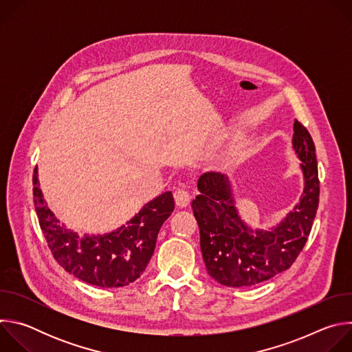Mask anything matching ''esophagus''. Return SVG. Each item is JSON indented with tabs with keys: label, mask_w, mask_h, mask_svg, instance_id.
I'll list each match as a JSON object with an SVG mask.
<instances>
[{
	"label": "esophagus",
	"mask_w": 352,
	"mask_h": 352,
	"mask_svg": "<svg viewBox=\"0 0 352 352\" xmlns=\"http://www.w3.org/2000/svg\"><path fill=\"white\" fill-rule=\"evenodd\" d=\"M174 200H175V205L178 208L184 209L190 204V196L185 189H177L174 192Z\"/></svg>",
	"instance_id": "esophagus-1"
}]
</instances>
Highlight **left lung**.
<instances>
[{"instance_id":"1","label":"left lung","mask_w":352,"mask_h":352,"mask_svg":"<svg viewBox=\"0 0 352 352\" xmlns=\"http://www.w3.org/2000/svg\"><path fill=\"white\" fill-rule=\"evenodd\" d=\"M292 148L300 162L304 190L292 210L267 230H254L242 220L227 175L206 173L199 178L200 195L192 202V210L208 273L220 284L250 287L265 283L289 269L302 250L319 205V178L314 140L296 120Z\"/></svg>"}]
</instances>
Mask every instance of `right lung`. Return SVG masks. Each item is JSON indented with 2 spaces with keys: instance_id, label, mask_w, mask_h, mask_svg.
I'll return each mask as SVG.
<instances>
[{
  "instance_id": "1",
  "label": "right lung",
  "mask_w": 352,
  "mask_h": 352,
  "mask_svg": "<svg viewBox=\"0 0 352 352\" xmlns=\"http://www.w3.org/2000/svg\"><path fill=\"white\" fill-rule=\"evenodd\" d=\"M33 196L40 228L54 259L69 274L102 288H118L138 280L156 246L163 223L174 212L170 190L159 195L124 226L107 234H85L68 230L48 209L40 189L37 167Z\"/></svg>"
}]
</instances>
